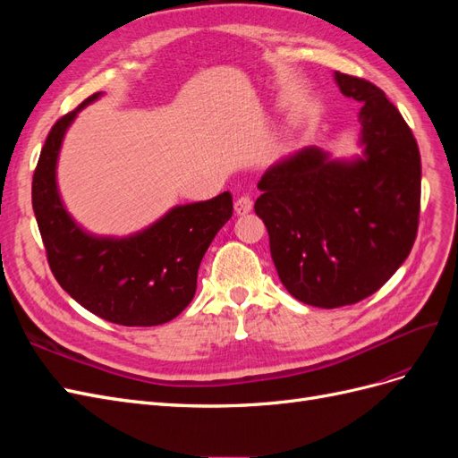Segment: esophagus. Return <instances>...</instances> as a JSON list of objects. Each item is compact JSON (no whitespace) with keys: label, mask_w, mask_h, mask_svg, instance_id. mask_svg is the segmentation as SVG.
Returning a JSON list of instances; mask_svg holds the SVG:
<instances>
[{"label":"esophagus","mask_w":458,"mask_h":458,"mask_svg":"<svg viewBox=\"0 0 458 458\" xmlns=\"http://www.w3.org/2000/svg\"><path fill=\"white\" fill-rule=\"evenodd\" d=\"M250 210H252V199L250 197L242 195V197L234 200V212H237V216H246Z\"/></svg>","instance_id":"34e87169"}]
</instances>
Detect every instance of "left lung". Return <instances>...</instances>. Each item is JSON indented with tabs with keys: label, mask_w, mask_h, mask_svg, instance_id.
<instances>
[{
	"label": "left lung",
	"mask_w": 458,
	"mask_h": 458,
	"mask_svg": "<svg viewBox=\"0 0 458 458\" xmlns=\"http://www.w3.org/2000/svg\"><path fill=\"white\" fill-rule=\"evenodd\" d=\"M335 81L361 103V155L335 158L318 147L301 148L269 165L254 204L284 288L325 310L374 294L407 259L422 174L417 140L384 91L342 72Z\"/></svg>",
	"instance_id": "8db88e82"
}]
</instances>
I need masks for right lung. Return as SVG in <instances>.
Wrapping results in <instances>:
<instances>
[{
	"instance_id": "add662e5",
	"label": "right lung",
	"mask_w": 458,
	"mask_h": 458,
	"mask_svg": "<svg viewBox=\"0 0 458 458\" xmlns=\"http://www.w3.org/2000/svg\"><path fill=\"white\" fill-rule=\"evenodd\" d=\"M93 93L51 128L32 179V208L55 279L81 308L108 323L155 327L172 321L197 293L200 261L233 216L231 192L174 206L128 237L86 231L68 214L57 185V162L78 113Z\"/></svg>"
}]
</instances>
